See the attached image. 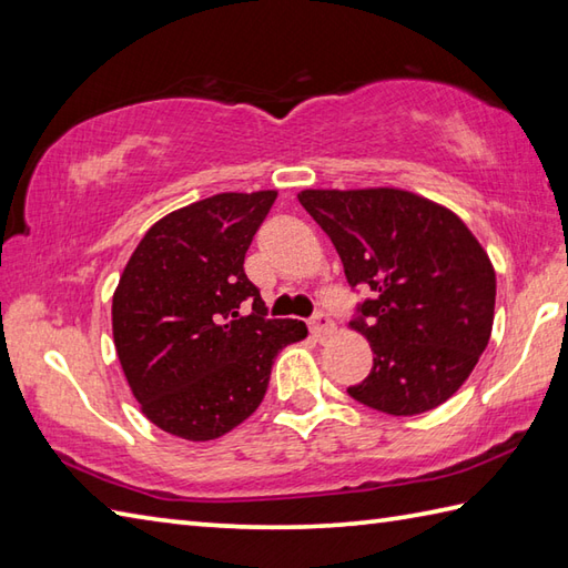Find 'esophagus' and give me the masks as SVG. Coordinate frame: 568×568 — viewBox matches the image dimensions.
<instances>
[{"label": "esophagus", "instance_id": "34e87169", "mask_svg": "<svg viewBox=\"0 0 568 568\" xmlns=\"http://www.w3.org/2000/svg\"><path fill=\"white\" fill-rule=\"evenodd\" d=\"M310 332H312V336H315V339H320V342H322L327 334H332V332H334V324H332L329 315H324V312H317V315L310 320Z\"/></svg>", "mask_w": 568, "mask_h": 568}]
</instances>
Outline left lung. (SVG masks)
I'll list each match as a JSON object with an SVG mask.
<instances>
[{
    "label": "left lung",
    "mask_w": 568,
    "mask_h": 568,
    "mask_svg": "<svg viewBox=\"0 0 568 568\" xmlns=\"http://www.w3.org/2000/svg\"><path fill=\"white\" fill-rule=\"evenodd\" d=\"M352 287H371L352 327L373 368L346 393L378 413H427L462 388L486 352L496 271L470 229L439 202L400 187L303 190Z\"/></svg>",
    "instance_id": "8db88e82"
}]
</instances>
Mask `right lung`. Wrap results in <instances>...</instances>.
<instances>
[{"instance_id":"add662e5","label":"right lung","mask_w":568,"mask_h":568,"mask_svg":"<svg viewBox=\"0 0 568 568\" xmlns=\"http://www.w3.org/2000/svg\"><path fill=\"white\" fill-rule=\"evenodd\" d=\"M275 190L220 192L155 222L112 297V334L131 393L155 427L210 442L256 413L297 320H265L244 273ZM252 305L248 316L243 310Z\"/></svg>"}]
</instances>
